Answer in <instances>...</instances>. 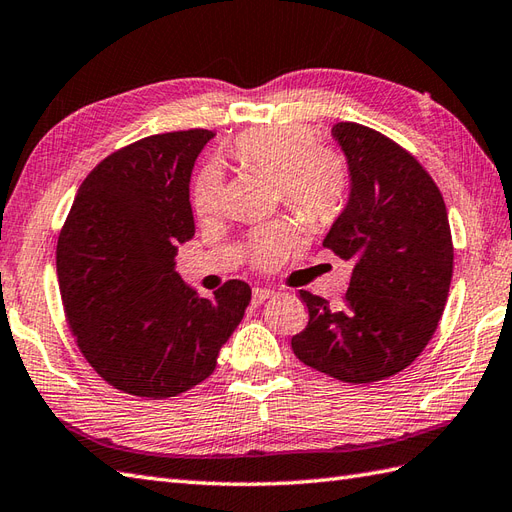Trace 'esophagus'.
<instances>
[{"mask_svg": "<svg viewBox=\"0 0 512 512\" xmlns=\"http://www.w3.org/2000/svg\"><path fill=\"white\" fill-rule=\"evenodd\" d=\"M272 296H275V292L268 290V288H255V290H253V305L266 303L268 299H272Z\"/></svg>", "mask_w": 512, "mask_h": 512, "instance_id": "obj_1", "label": "esophagus"}]
</instances>
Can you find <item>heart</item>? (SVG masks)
Listing matches in <instances>:
<instances>
[{"label":"heart","instance_id":"b5f03b06","mask_svg":"<svg viewBox=\"0 0 512 512\" xmlns=\"http://www.w3.org/2000/svg\"><path fill=\"white\" fill-rule=\"evenodd\" d=\"M242 168L275 174L281 198L305 220L325 222L342 207L349 187V172L342 154L316 146V133L305 124H268L248 128L233 139L229 148ZM194 211L200 218L218 213L222 205V176L216 168H205L192 189ZM296 244L288 222H272L255 233L251 242L253 261L270 268L288 255Z\"/></svg>","mask_w":512,"mask_h":512}]
</instances>
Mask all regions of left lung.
I'll use <instances>...</instances> for the list:
<instances>
[{
	"instance_id": "1",
	"label": "left lung",
	"mask_w": 512,
	"mask_h": 512,
	"mask_svg": "<svg viewBox=\"0 0 512 512\" xmlns=\"http://www.w3.org/2000/svg\"><path fill=\"white\" fill-rule=\"evenodd\" d=\"M347 159L349 200L323 246L353 261L344 305L301 290L310 323L292 338L303 364L347 384L397 375L443 316L454 272L445 200L423 165L355 122L331 128Z\"/></svg>"
}]
</instances>
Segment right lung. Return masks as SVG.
I'll list each match as a JSON object with an SVG mask.
<instances>
[{
  "label": "right lung",
  "instance_id": "right-lung-1",
  "mask_svg": "<svg viewBox=\"0 0 512 512\" xmlns=\"http://www.w3.org/2000/svg\"><path fill=\"white\" fill-rule=\"evenodd\" d=\"M211 130L139 139L82 181L58 235L56 270L71 334L104 382L165 399L218 364L251 288L231 279L200 296L176 272L178 244L194 237L189 178Z\"/></svg>",
  "mask_w": 512,
  "mask_h": 512
}]
</instances>
